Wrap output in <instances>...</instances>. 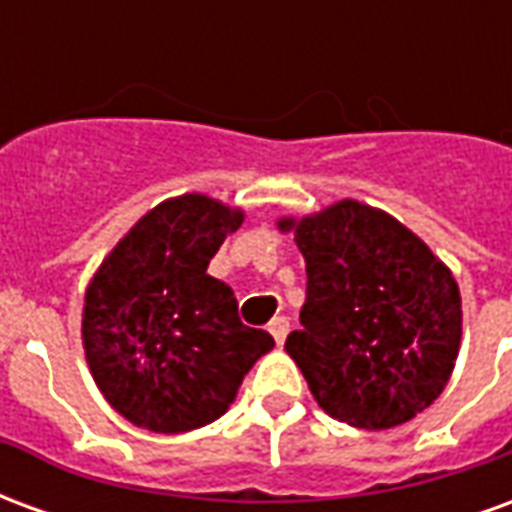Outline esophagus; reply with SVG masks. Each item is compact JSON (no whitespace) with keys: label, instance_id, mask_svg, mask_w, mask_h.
<instances>
[{"label":"esophagus","instance_id":"1","mask_svg":"<svg viewBox=\"0 0 512 512\" xmlns=\"http://www.w3.org/2000/svg\"><path fill=\"white\" fill-rule=\"evenodd\" d=\"M268 332H271V337H274V340L282 345V343H285V337H288V332H290V321L285 318V315H279V318H274V321L268 323Z\"/></svg>","mask_w":512,"mask_h":512}]
</instances>
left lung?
Wrapping results in <instances>:
<instances>
[{
	"instance_id": "left-lung-1",
	"label": "left lung",
	"mask_w": 512,
	"mask_h": 512,
	"mask_svg": "<svg viewBox=\"0 0 512 512\" xmlns=\"http://www.w3.org/2000/svg\"><path fill=\"white\" fill-rule=\"evenodd\" d=\"M307 263L301 329L285 351L318 406L354 428L386 430L441 395L461 348L452 271L395 216L340 200L279 219Z\"/></svg>"
}]
</instances>
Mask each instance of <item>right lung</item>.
I'll use <instances>...</instances> for the list:
<instances>
[{"label":"right lung","mask_w":512,"mask_h":512,"mask_svg":"<svg viewBox=\"0 0 512 512\" xmlns=\"http://www.w3.org/2000/svg\"><path fill=\"white\" fill-rule=\"evenodd\" d=\"M244 222L205 194L147 211L87 285L84 356L109 406L136 428L186 433L219 419L274 337L238 318L230 285L208 274Z\"/></svg>","instance_id":"right-lung-1"}]
</instances>
